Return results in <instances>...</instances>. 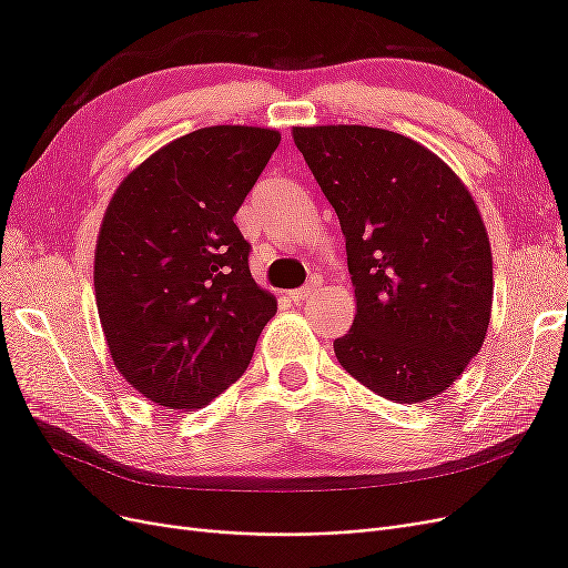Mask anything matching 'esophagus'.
<instances>
[{
	"label": "esophagus",
	"instance_id": "1",
	"mask_svg": "<svg viewBox=\"0 0 568 568\" xmlns=\"http://www.w3.org/2000/svg\"><path fill=\"white\" fill-rule=\"evenodd\" d=\"M320 284H322V282H320V280L315 277V280H311V282H307L305 286H301V288H296V291H288V298H291V301H294L296 305H298V303H305V301H307V298H311V296L315 294V291L320 288Z\"/></svg>",
	"mask_w": 568,
	"mask_h": 568
}]
</instances>
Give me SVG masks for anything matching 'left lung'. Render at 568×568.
I'll return each instance as SVG.
<instances>
[{
  "label": "left lung",
  "instance_id": "obj_1",
  "mask_svg": "<svg viewBox=\"0 0 568 568\" xmlns=\"http://www.w3.org/2000/svg\"><path fill=\"white\" fill-rule=\"evenodd\" d=\"M294 142L346 236L357 313L334 341L341 367L395 403L436 398L490 322L493 255L469 189L390 130L294 128Z\"/></svg>",
  "mask_w": 568,
  "mask_h": 568
}]
</instances>
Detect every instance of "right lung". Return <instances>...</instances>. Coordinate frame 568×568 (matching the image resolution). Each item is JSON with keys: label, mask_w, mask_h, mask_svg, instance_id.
<instances>
[{"label": "right lung", "mask_w": 568, "mask_h": 568, "mask_svg": "<svg viewBox=\"0 0 568 568\" xmlns=\"http://www.w3.org/2000/svg\"><path fill=\"white\" fill-rule=\"evenodd\" d=\"M282 134L213 125L161 146L118 184L94 248V296L113 365L151 403L192 412L251 363L277 301L234 225Z\"/></svg>", "instance_id": "right-lung-1"}]
</instances>
